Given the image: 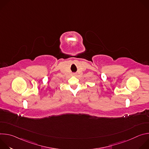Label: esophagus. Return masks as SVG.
Returning a JSON list of instances; mask_svg holds the SVG:
<instances>
[{
  "label": "esophagus",
  "instance_id": "1",
  "mask_svg": "<svg viewBox=\"0 0 149 149\" xmlns=\"http://www.w3.org/2000/svg\"><path fill=\"white\" fill-rule=\"evenodd\" d=\"M73 75H76V74H75V73H74V74H73Z\"/></svg>",
  "mask_w": 149,
  "mask_h": 149
}]
</instances>
